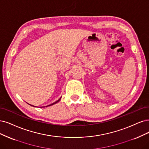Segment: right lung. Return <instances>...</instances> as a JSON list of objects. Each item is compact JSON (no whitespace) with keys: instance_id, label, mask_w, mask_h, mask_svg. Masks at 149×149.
<instances>
[{"instance_id":"1","label":"right lung","mask_w":149,"mask_h":149,"mask_svg":"<svg viewBox=\"0 0 149 149\" xmlns=\"http://www.w3.org/2000/svg\"><path fill=\"white\" fill-rule=\"evenodd\" d=\"M61 97H60L59 100L57 101H56V102H53V103H52V104H49V105H48L47 106H45V107H48V106H52V105H53V104H56V103H57L58 102H59V100H61ZM29 105H31V104H29ZM31 106H32V105H31ZM33 106V107H35V106Z\"/></svg>"}]
</instances>
